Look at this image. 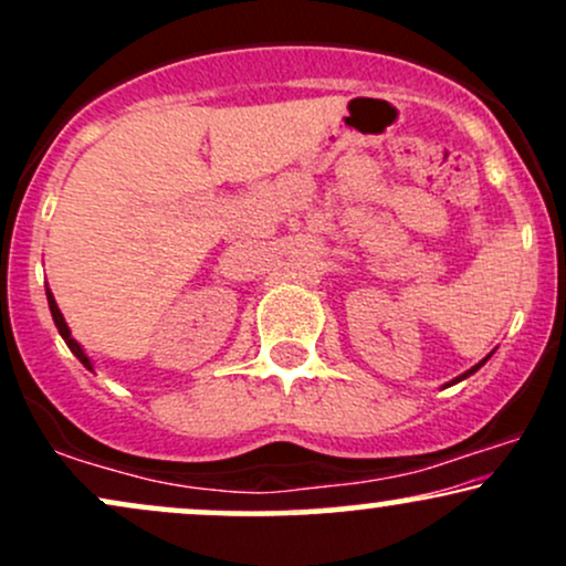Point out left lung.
Listing matches in <instances>:
<instances>
[{
    "instance_id": "8db88e82",
    "label": "left lung",
    "mask_w": 566,
    "mask_h": 566,
    "mask_svg": "<svg viewBox=\"0 0 566 566\" xmlns=\"http://www.w3.org/2000/svg\"><path fill=\"white\" fill-rule=\"evenodd\" d=\"M490 356H492V354H486V356H484V359H482V361H479V365H473L471 369H465V373H463V375H458V378H454V380H450V382H447V386H454V382H460V380L471 378V375H473V373H476V369H479V367H484V365H486V359H490Z\"/></svg>"
}]
</instances>
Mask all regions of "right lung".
<instances>
[{
	"mask_svg": "<svg viewBox=\"0 0 566 566\" xmlns=\"http://www.w3.org/2000/svg\"><path fill=\"white\" fill-rule=\"evenodd\" d=\"M48 303H50V314H53V322H55L57 333H61L63 340H66V346L71 348V354H74L76 359H80L82 365L90 369V373H95V369H93V359H90V356L84 354V348L80 346V343H76L74 337H71V329H69V324H66V319H63L61 308H57V303H55V295H53V292H50V287H48Z\"/></svg>",
	"mask_w": 566,
	"mask_h": 566,
	"instance_id": "right-lung-1",
	"label": "right lung"
}]
</instances>
